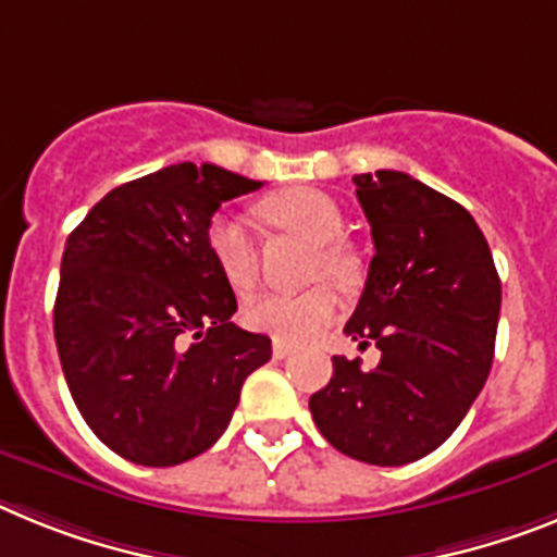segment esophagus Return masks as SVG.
Instances as JSON below:
<instances>
[{
    "label": "esophagus",
    "instance_id": "1",
    "mask_svg": "<svg viewBox=\"0 0 557 557\" xmlns=\"http://www.w3.org/2000/svg\"><path fill=\"white\" fill-rule=\"evenodd\" d=\"M293 351H296V346H289L287 341H273V355H275V358H278V360L289 358Z\"/></svg>",
    "mask_w": 557,
    "mask_h": 557
}]
</instances>
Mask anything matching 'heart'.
<instances>
[{"mask_svg":"<svg viewBox=\"0 0 557 557\" xmlns=\"http://www.w3.org/2000/svg\"><path fill=\"white\" fill-rule=\"evenodd\" d=\"M261 216L282 231L312 242L310 278H330L337 287L351 289L360 282V261L341 242L344 211L332 197L315 188H293L261 202ZM208 250L233 289H250L259 275V253L245 222L233 213H216L206 231ZM341 298L330 284H315L304 293H264L245 304V324L275 341L304 344L335 321Z\"/></svg>","mask_w":557,"mask_h":557,"instance_id":"obj_1","label":"heart"}]
</instances>
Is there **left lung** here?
Wrapping results in <instances>:
<instances>
[{"label":"left lung","instance_id":"1","mask_svg":"<svg viewBox=\"0 0 557 557\" xmlns=\"http://www.w3.org/2000/svg\"><path fill=\"white\" fill-rule=\"evenodd\" d=\"M374 256L344 326L380 363L332 358L310 397L332 448L366 465L417 462L456 431L491 374L502 282L476 220L403 171L358 174Z\"/></svg>","mask_w":557,"mask_h":557}]
</instances>
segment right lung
<instances>
[{
	"mask_svg": "<svg viewBox=\"0 0 557 557\" xmlns=\"http://www.w3.org/2000/svg\"><path fill=\"white\" fill-rule=\"evenodd\" d=\"M261 188L177 163L123 183L66 239L52 330L81 417L117 456L188 462L220 440L268 335L233 324L236 296L208 250L222 202Z\"/></svg>",
	"mask_w": 557,
	"mask_h": 557,
	"instance_id": "right-lung-1",
	"label": "right lung"
}]
</instances>
